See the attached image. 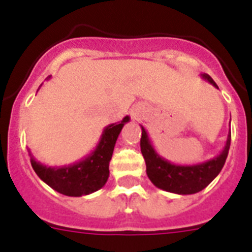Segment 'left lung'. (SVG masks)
Listing matches in <instances>:
<instances>
[{
    "mask_svg": "<svg viewBox=\"0 0 252 252\" xmlns=\"http://www.w3.org/2000/svg\"><path fill=\"white\" fill-rule=\"evenodd\" d=\"M202 79L210 83L214 88L217 84L209 75H201ZM142 127V138H140V151L146 161V172L148 179L151 180L155 187L177 194H193L206 188L212 181L221 172L222 167L225 164L226 158L229 154L231 132L227 134V140L222 153L218 157L213 158L204 163L193 165H177L169 163L160 155H158L155 148L150 142L147 131Z\"/></svg>",
    "mask_w": 252,
    "mask_h": 252,
    "instance_id": "left-lung-1",
    "label": "left lung"
}]
</instances>
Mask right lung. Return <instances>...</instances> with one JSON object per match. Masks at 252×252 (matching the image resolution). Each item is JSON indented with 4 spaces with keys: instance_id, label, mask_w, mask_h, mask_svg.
I'll return each instance as SVG.
<instances>
[{
    "instance_id": "add662e5",
    "label": "right lung",
    "mask_w": 252,
    "mask_h": 252,
    "mask_svg": "<svg viewBox=\"0 0 252 252\" xmlns=\"http://www.w3.org/2000/svg\"><path fill=\"white\" fill-rule=\"evenodd\" d=\"M51 76H48L50 79ZM130 117L104 128L94 151L73 164L64 167H47L39 163L30 154L31 165L35 173L56 192L71 197H80L98 190L106 184L109 177V161L112 159L117 138Z\"/></svg>"
}]
</instances>
